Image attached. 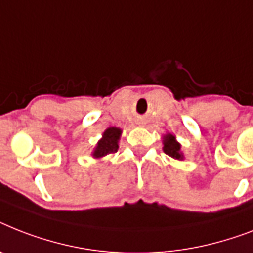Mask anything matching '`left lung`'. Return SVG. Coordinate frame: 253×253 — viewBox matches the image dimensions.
<instances>
[{
  "label": "left lung",
  "instance_id": "left-lung-1",
  "mask_svg": "<svg viewBox=\"0 0 253 253\" xmlns=\"http://www.w3.org/2000/svg\"><path fill=\"white\" fill-rule=\"evenodd\" d=\"M162 151L165 152L166 155L171 157L174 160H179V161H183L184 160V155L183 152H182V145L178 140H176L175 135L173 133H165L164 136H162Z\"/></svg>",
  "mask_w": 253,
  "mask_h": 253
}]
</instances>
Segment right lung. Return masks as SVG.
I'll return each mask as SVG.
<instances>
[{"instance_id": "1", "label": "right lung", "mask_w": 253, "mask_h": 253, "mask_svg": "<svg viewBox=\"0 0 253 253\" xmlns=\"http://www.w3.org/2000/svg\"><path fill=\"white\" fill-rule=\"evenodd\" d=\"M122 135V130L120 127H108L102 132L101 139L97 141L96 147L92 151V157L96 160H101L108 155H112L118 151L120 148V139Z\"/></svg>"}]
</instances>
